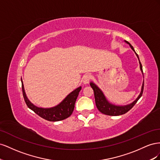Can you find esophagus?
<instances>
[{
    "mask_svg": "<svg viewBox=\"0 0 160 160\" xmlns=\"http://www.w3.org/2000/svg\"><path fill=\"white\" fill-rule=\"evenodd\" d=\"M91 76L89 74L88 75H85L83 76V84H88L89 83V81L91 80Z\"/></svg>",
    "mask_w": 160,
    "mask_h": 160,
    "instance_id": "obj_1",
    "label": "esophagus"
}]
</instances>
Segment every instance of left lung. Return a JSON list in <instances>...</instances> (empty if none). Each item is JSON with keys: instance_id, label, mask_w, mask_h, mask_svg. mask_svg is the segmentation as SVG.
<instances>
[{"instance_id": "1", "label": "left lung", "mask_w": 160, "mask_h": 160, "mask_svg": "<svg viewBox=\"0 0 160 160\" xmlns=\"http://www.w3.org/2000/svg\"><path fill=\"white\" fill-rule=\"evenodd\" d=\"M125 42L129 45L130 47L132 48V49L134 51V52L135 53V55H136V56L138 57V59H139V65H140V69H141V71L142 72V74L143 75L142 65L141 62H140V61H139L138 55L137 54L136 52L135 51L133 46L131 45L129 42H128L126 41H125ZM90 85L91 87V88L93 89L95 100V104H96L97 108H98V110L100 111V112L105 114V115H108L118 116V115H123V114H125V113H127L128 111H129L131 109H132L134 106V105L137 103V101L139 100V99L140 98H141L142 94H143V87H144V81L143 82V84H142V86L141 92H140V94L138 97V98L135 99L133 101V102H132V103L126 105H123V106H119V105H113V104H111L107 100V99H106L105 96L104 95L102 91H101L94 83H93V82H91Z\"/></svg>"}]
</instances>
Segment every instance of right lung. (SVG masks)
<instances>
[{"mask_svg": "<svg viewBox=\"0 0 160 160\" xmlns=\"http://www.w3.org/2000/svg\"><path fill=\"white\" fill-rule=\"evenodd\" d=\"M21 83L23 98L27 107L42 118L49 121V122H58V121L63 120L69 117L74 110L76 99L81 89V87H79L72 91L59 105L55 106V107L51 108H42L37 107L28 100L26 95L25 89H24L22 78Z\"/></svg>", "mask_w": 160, "mask_h": 160, "instance_id": "add662e5", "label": "right lung"}]
</instances>
